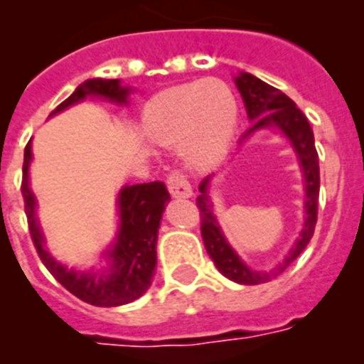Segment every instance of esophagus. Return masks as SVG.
Segmentation results:
<instances>
[{"mask_svg": "<svg viewBox=\"0 0 364 364\" xmlns=\"http://www.w3.org/2000/svg\"><path fill=\"white\" fill-rule=\"evenodd\" d=\"M168 188H170L171 196H176V198H191L193 196V187L181 170H171L168 173Z\"/></svg>", "mask_w": 364, "mask_h": 364, "instance_id": "esophagus-1", "label": "esophagus"}]
</instances>
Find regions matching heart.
Returning <instances> with one entry per match:
<instances>
[{
    "instance_id": "obj_1",
    "label": "heart",
    "mask_w": 364,
    "mask_h": 364,
    "mask_svg": "<svg viewBox=\"0 0 364 364\" xmlns=\"http://www.w3.org/2000/svg\"><path fill=\"white\" fill-rule=\"evenodd\" d=\"M238 121L232 90L205 79L166 88L143 107V128L162 145L181 143L188 164L208 168L225 156Z\"/></svg>"
}]
</instances>
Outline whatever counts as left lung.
<instances>
[{
	"mask_svg": "<svg viewBox=\"0 0 364 364\" xmlns=\"http://www.w3.org/2000/svg\"><path fill=\"white\" fill-rule=\"evenodd\" d=\"M236 87L242 94L243 104L247 109V117L253 121V126L243 134L242 139L251 136L253 132L260 128H279L282 134L287 137L293 145L294 153L299 156L302 173H304L306 187V221L304 228L300 232V238L289 251L282 264L276 266L274 270L257 272L251 270L245 262L238 257V253L228 245L227 238L223 236L221 227L217 223L211 202L208 198V185L211 177H205L200 183V196L196 198V205L200 210V221H202V238L211 260L215 262L217 270L223 276L232 279L242 285H259V283L270 282L272 277L279 276L296 257H299L304 247L310 243L317 223V200H319V156L316 151V141H314V132L304 117V113L296 107L293 100L285 96L282 90L266 85L251 73H240L236 79Z\"/></svg>",
	"mask_w": 364,
	"mask_h": 364,
	"instance_id": "left-lung-1",
	"label": "left lung"
}]
</instances>
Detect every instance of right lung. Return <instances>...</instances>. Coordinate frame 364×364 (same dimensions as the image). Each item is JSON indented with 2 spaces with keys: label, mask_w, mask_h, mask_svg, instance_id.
Returning a JSON list of instances; mask_svg holds the SVG:
<instances>
[{
  "label": "right lung",
  "mask_w": 364,
  "mask_h": 364,
  "mask_svg": "<svg viewBox=\"0 0 364 364\" xmlns=\"http://www.w3.org/2000/svg\"><path fill=\"white\" fill-rule=\"evenodd\" d=\"M130 88L121 87L119 79H88L75 88L70 98L64 100L50 115L81 102L87 96H98L115 104H126ZM31 160V141L24 149V166H22V196L28 217L31 242L36 245L37 255L47 266V270L64 285L71 294L82 302L100 308L128 304L139 299L153 283L154 266H156V238L166 202L170 193L162 181L141 183L124 187L119 193V234L115 245L107 251L109 264L98 270L79 272L65 268L54 260L45 249L41 228L36 219V196L30 191L28 168Z\"/></svg>",
  "instance_id": "obj_1"
}]
</instances>
